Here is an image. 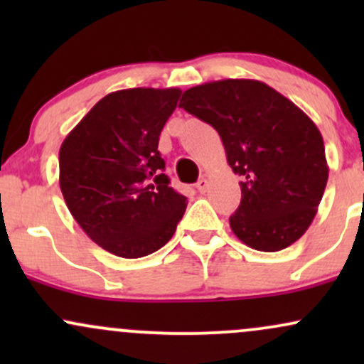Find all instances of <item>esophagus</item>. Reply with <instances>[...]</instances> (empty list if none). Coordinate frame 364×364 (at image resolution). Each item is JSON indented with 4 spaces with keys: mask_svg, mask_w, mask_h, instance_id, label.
I'll return each instance as SVG.
<instances>
[{
    "mask_svg": "<svg viewBox=\"0 0 364 364\" xmlns=\"http://www.w3.org/2000/svg\"><path fill=\"white\" fill-rule=\"evenodd\" d=\"M196 190H198L200 193H205V191L208 190V181L205 178H202L198 183H196Z\"/></svg>",
    "mask_w": 364,
    "mask_h": 364,
    "instance_id": "obj_1",
    "label": "esophagus"
}]
</instances>
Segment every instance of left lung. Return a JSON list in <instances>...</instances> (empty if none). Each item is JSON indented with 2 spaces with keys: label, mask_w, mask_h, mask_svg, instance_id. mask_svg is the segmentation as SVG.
I'll return each instance as SVG.
<instances>
[{
  "label": "left lung",
  "mask_w": 364,
  "mask_h": 364,
  "mask_svg": "<svg viewBox=\"0 0 364 364\" xmlns=\"http://www.w3.org/2000/svg\"><path fill=\"white\" fill-rule=\"evenodd\" d=\"M179 107L217 129L228 164L241 176V203L229 217L237 240L258 252L298 241L328 179L316 124L272 87L250 78L191 87Z\"/></svg>",
  "instance_id": "1"
}]
</instances>
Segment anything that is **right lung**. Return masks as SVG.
I'll return each mask as SVG.
<instances>
[{
    "instance_id": "1",
    "label": "right lung",
    "mask_w": 364,
    "mask_h": 364,
    "mask_svg": "<svg viewBox=\"0 0 364 364\" xmlns=\"http://www.w3.org/2000/svg\"><path fill=\"white\" fill-rule=\"evenodd\" d=\"M179 89L111 92L83 116L60 149V188L73 219L116 257L140 258L173 237L186 196L169 186L159 135Z\"/></svg>"
}]
</instances>
